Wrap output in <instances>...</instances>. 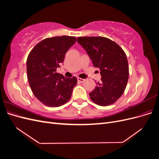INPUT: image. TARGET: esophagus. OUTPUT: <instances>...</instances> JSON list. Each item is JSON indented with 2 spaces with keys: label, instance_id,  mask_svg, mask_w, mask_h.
Wrapping results in <instances>:
<instances>
[{
  "label": "esophagus",
  "instance_id": "esophagus-1",
  "mask_svg": "<svg viewBox=\"0 0 159 159\" xmlns=\"http://www.w3.org/2000/svg\"><path fill=\"white\" fill-rule=\"evenodd\" d=\"M78 81H80V82H81V83H82L85 81V80L82 79V78H78Z\"/></svg>",
  "mask_w": 159,
  "mask_h": 159
}]
</instances>
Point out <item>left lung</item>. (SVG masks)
<instances>
[{
    "label": "left lung",
    "instance_id": "1",
    "mask_svg": "<svg viewBox=\"0 0 159 159\" xmlns=\"http://www.w3.org/2000/svg\"><path fill=\"white\" fill-rule=\"evenodd\" d=\"M77 41L102 75V81L96 83L95 88L89 93L91 99L101 106L114 103L123 95L129 79L125 53L115 42L105 37H79Z\"/></svg>",
    "mask_w": 159,
    "mask_h": 159
}]
</instances>
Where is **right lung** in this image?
I'll list each match as a JSON object with an SVG mask.
<instances>
[{
	"label": "right lung",
	"mask_w": 159,
	"mask_h": 159,
	"mask_svg": "<svg viewBox=\"0 0 159 159\" xmlns=\"http://www.w3.org/2000/svg\"><path fill=\"white\" fill-rule=\"evenodd\" d=\"M75 42V36L48 38L38 43L28 56L27 75L30 88L35 97L46 106L60 107L71 98L77 78H66L57 73L56 70Z\"/></svg>",
	"instance_id": "obj_1"
}]
</instances>
